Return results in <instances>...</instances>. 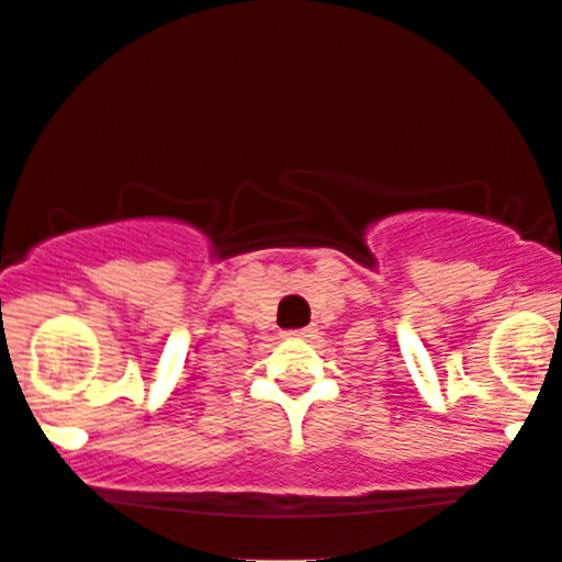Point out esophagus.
Instances as JSON below:
<instances>
[{
  "instance_id": "34e87169",
  "label": "esophagus",
  "mask_w": 562,
  "mask_h": 562,
  "mask_svg": "<svg viewBox=\"0 0 562 562\" xmlns=\"http://www.w3.org/2000/svg\"><path fill=\"white\" fill-rule=\"evenodd\" d=\"M313 333V327H300V330H288V338H307Z\"/></svg>"
}]
</instances>
